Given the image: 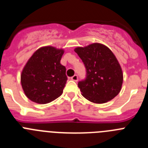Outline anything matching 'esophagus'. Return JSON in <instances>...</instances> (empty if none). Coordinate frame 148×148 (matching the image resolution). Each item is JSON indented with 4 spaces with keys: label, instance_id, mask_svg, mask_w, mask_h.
Returning <instances> with one entry per match:
<instances>
[{
    "label": "esophagus",
    "instance_id": "34e87169",
    "mask_svg": "<svg viewBox=\"0 0 148 148\" xmlns=\"http://www.w3.org/2000/svg\"><path fill=\"white\" fill-rule=\"evenodd\" d=\"M71 80L74 81V82H77V81H78V75H73V77H71Z\"/></svg>",
    "mask_w": 148,
    "mask_h": 148
}]
</instances>
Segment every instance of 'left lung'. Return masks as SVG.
<instances>
[{
  "instance_id": "8db88e82",
  "label": "left lung",
  "mask_w": 148,
  "mask_h": 148,
  "mask_svg": "<svg viewBox=\"0 0 148 148\" xmlns=\"http://www.w3.org/2000/svg\"><path fill=\"white\" fill-rule=\"evenodd\" d=\"M87 69L85 81L78 84L82 95L95 104H104L119 93L123 73L119 62L107 46L93 43L74 49Z\"/></svg>"
}]
</instances>
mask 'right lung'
Segmentation results:
<instances>
[{
    "instance_id": "obj_1",
    "label": "right lung",
    "mask_w": 148,
    "mask_h": 148,
    "mask_svg": "<svg viewBox=\"0 0 148 148\" xmlns=\"http://www.w3.org/2000/svg\"><path fill=\"white\" fill-rule=\"evenodd\" d=\"M64 53V49L45 46L29 58L21 74V83L29 100L47 104L63 93L67 80L66 68L60 63Z\"/></svg>"
}]
</instances>
